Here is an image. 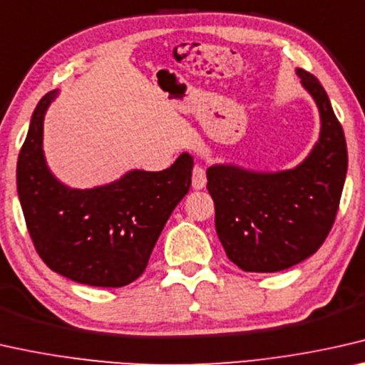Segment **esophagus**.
I'll return each mask as SVG.
<instances>
[{"label":"esophagus","mask_w":365,"mask_h":365,"mask_svg":"<svg viewBox=\"0 0 365 365\" xmlns=\"http://www.w3.org/2000/svg\"><path fill=\"white\" fill-rule=\"evenodd\" d=\"M192 185L195 190L205 188L206 185V170L201 165H195L192 173Z\"/></svg>","instance_id":"1"}]
</instances>
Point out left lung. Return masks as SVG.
<instances>
[{
    "label": "left lung",
    "instance_id": "8db88e82",
    "mask_svg": "<svg viewBox=\"0 0 365 365\" xmlns=\"http://www.w3.org/2000/svg\"><path fill=\"white\" fill-rule=\"evenodd\" d=\"M317 101L322 134L293 170L255 173L232 165L206 172L217 237L231 262L246 272L290 269L322 247L338 215L347 172L344 130L317 77L297 68Z\"/></svg>",
    "mask_w": 365,
    "mask_h": 365
}]
</instances>
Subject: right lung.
<instances>
[{"label": "right lung", "mask_w": 365, "mask_h": 365, "mask_svg": "<svg viewBox=\"0 0 365 365\" xmlns=\"http://www.w3.org/2000/svg\"><path fill=\"white\" fill-rule=\"evenodd\" d=\"M57 91L37 103L18 157V195L27 231L51 270L78 284L118 288L134 282L172 211L192 185V155L165 170H133L91 190L63 187L46 165L42 126Z\"/></svg>", "instance_id": "add662e5"}]
</instances>
